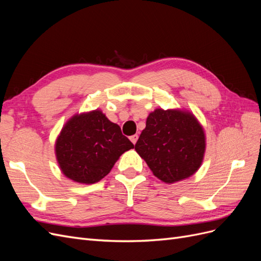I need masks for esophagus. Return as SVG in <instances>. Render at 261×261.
I'll return each mask as SVG.
<instances>
[{"instance_id":"1","label":"esophagus","mask_w":261,"mask_h":261,"mask_svg":"<svg viewBox=\"0 0 261 261\" xmlns=\"http://www.w3.org/2000/svg\"><path fill=\"white\" fill-rule=\"evenodd\" d=\"M129 139H130L132 143H133L134 145H135V144L137 143V140H138V135H133V136L129 137Z\"/></svg>"}]
</instances>
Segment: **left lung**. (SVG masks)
<instances>
[{
	"label": "left lung",
	"mask_w": 261,
	"mask_h": 261,
	"mask_svg": "<svg viewBox=\"0 0 261 261\" xmlns=\"http://www.w3.org/2000/svg\"><path fill=\"white\" fill-rule=\"evenodd\" d=\"M135 150L155 177L172 184L198 171L206 151V136L192 112L155 109L147 117Z\"/></svg>",
	"instance_id": "8db88e82"
}]
</instances>
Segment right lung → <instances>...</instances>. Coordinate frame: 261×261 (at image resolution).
<instances>
[{"instance_id": "obj_1", "label": "right lung", "mask_w": 261, "mask_h": 261, "mask_svg": "<svg viewBox=\"0 0 261 261\" xmlns=\"http://www.w3.org/2000/svg\"><path fill=\"white\" fill-rule=\"evenodd\" d=\"M121 127L101 110L75 114L63 126L55 141V156L67 178L94 184L108 175L125 151L133 149Z\"/></svg>"}]
</instances>
